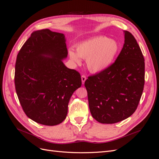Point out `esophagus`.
I'll use <instances>...</instances> for the list:
<instances>
[{
  "label": "esophagus",
  "mask_w": 159,
  "mask_h": 159,
  "mask_svg": "<svg viewBox=\"0 0 159 159\" xmlns=\"http://www.w3.org/2000/svg\"><path fill=\"white\" fill-rule=\"evenodd\" d=\"M85 80H86V76H85V75H81V81H82L83 84H84V82H85Z\"/></svg>",
  "instance_id": "34e87169"
}]
</instances>
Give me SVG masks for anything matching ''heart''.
<instances>
[{
  "label": "heart",
  "instance_id": "1",
  "mask_svg": "<svg viewBox=\"0 0 159 159\" xmlns=\"http://www.w3.org/2000/svg\"><path fill=\"white\" fill-rule=\"evenodd\" d=\"M120 46L116 41L105 36H98L80 43L76 46L77 53L70 49L72 61L80 62V57L86 59L89 71L100 73L113 63L119 52Z\"/></svg>",
  "mask_w": 159,
  "mask_h": 159
}]
</instances>
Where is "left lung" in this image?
<instances>
[{"mask_svg": "<svg viewBox=\"0 0 159 159\" xmlns=\"http://www.w3.org/2000/svg\"><path fill=\"white\" fill-rule=\"evenodd\" d=\"M124 44L116 61L90 75L84 85L92 117L102 124L120 122L136 111L144 85V59L134 37L124 31Z\"/></svg>", "mask_w": 159, "mask_h": 159, "instance_id": "1", "label": "left lung"}]
</instances>
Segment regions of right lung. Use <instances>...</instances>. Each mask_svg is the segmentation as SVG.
Returning <instances> with one entry per match:
<instances>
[{
    "mask_svg": "<svg viewBox=\"0 0 159 159\" xmlns=\"http://www.w3.org/2000/svg\"><path fill=\"white\" fill-rule=\"evenodd\" d=\"M67 54L63 34L43 29L33 32L17 55V96L25 114L39 124L61 123L71 96L81 87L80 73L62 61Z\"/></svg>",
    "mask_w": 159,
    "mask_h": 159,
    "instance_id": "obj_1",
    "label": "right lung"
}]
</instances>
